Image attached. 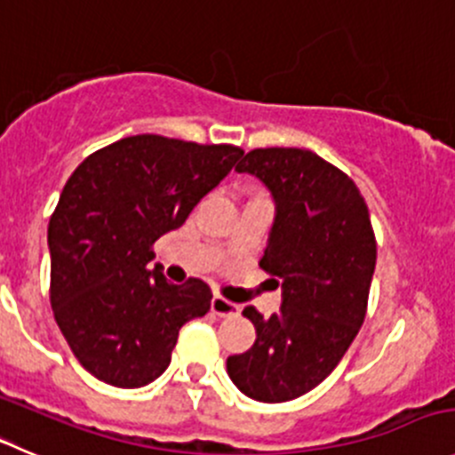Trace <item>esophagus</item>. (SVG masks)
<instances>
[{
    "mask_svg": "<svg viewBox=\"0 0 455 455\" xmlns=\"http://www.w3.org/2000/svg\"><path fill=\"white\" fill-rule=\"evenodd\" d=\"M212 313L219 315V317H236V315L241 313V308L236 304H232V301L223 299V297L214 295L212 297V304H210Z\"/></svg>",
    "mask_w": 455,
    "mask_h": 455,
    "instance_id": "esophagus-1",
    "label": "esophagus"
}]
</instances>
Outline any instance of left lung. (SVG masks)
Returning <instances> with one entry per match:
<instances>
[{
  "label": "left lung",
  "instance_id": "obj_1",
  "mask_svg": "<svg viewBox=\"0 0 455 455\" xmlns=\"http://www.w3.org/2000/svg\"><path fill=\"white\" fill-rule=\"evenodd\" d=\"M236 172L257 176L275 201L259 266L281 279V308L267 319L243 310L257 339L228 357V375L248 397L275 404L323 382L353 344L378 245L357 185L313 151L252 149Z\"/></svg>",
  "mask_w": 455,
  "mask_h": 455
}]
</instances>
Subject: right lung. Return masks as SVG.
Masks as SVG:
<instances>
[{
	"instance_id": "1",
	"label": "right lung",
	"mask_w": 455,
	"mask_h": 455,
	"mask_svg": "<svg viewBox=\"0 0 455 455\" xmlns=\"http://www.w3.org/2000/svg\"><path fill=\"white\" fill-rule=\"evenodd\" d=\"M243 149L140 133L73 172L49 220L51 306L93 378L138 388L165 373L185 322L210 310L201 279L174 285L151 245L185 223Z\"/></svg>"
}]
</instances>
